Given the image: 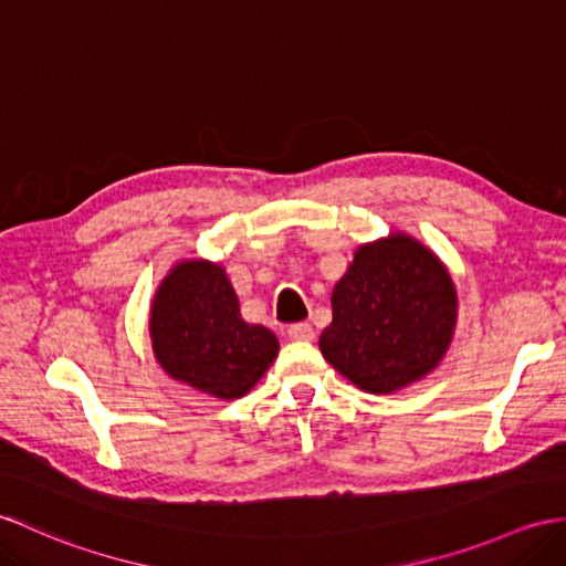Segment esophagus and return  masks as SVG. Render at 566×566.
<instances>
[{
	"label": "esophagus",
	"instance_id": "34e87169",
	"mask_svg": "<svg viewBox=\"0 0 566 566\" xmlns=\"http://www.w3.org/2000/svg\"><path fill=\"white\" fill-rule=\"evenodd\" d=\"M286 337L294 339V343H311L315 333L308 323H296V325L286 327Z\"/></svg>",
	"mask_w": 566,
	"mask_h": 566
}]
</instances>
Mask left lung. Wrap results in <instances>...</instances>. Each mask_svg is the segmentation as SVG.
<instances>
[{
    "instance_id": "left-lung-1",
    "label": "left lung",
    "mask_w": 566,
    "mask_h": 566,
    "mask_svg": "<svg viewBox=\"0 0 566 566\" xmlns=\"http://www.w3.org/2000/svg\"><path fill=\"white\" fill-rule=\"evenodd\" d=\"M321 352L335 371L374 396L429 376L449 352L458 294L449 268L402 231L364 243L333 289Z\"/></svg>"
}]
</instances>
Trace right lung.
I'll use <instances>...</instances> for the list:
<instances>
[{"label": "right lung", "mask_w": 566, "mask_h": 566, "mask_svg": "<svg viewBox=\"0 0 566 566\" xmlns=\"http://www.w3.org/2000/svg\"><path fill=\"white\" fill-rule=\"evenodd\" d=\"M149 337L170 378L219 400L243 398L280 352L277 335L241 318L227 270L202 258L168 270L151 301Z\"/></svg>", "instance_id": "right-lung-1"}]
</instances>
